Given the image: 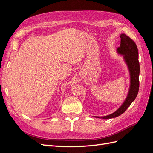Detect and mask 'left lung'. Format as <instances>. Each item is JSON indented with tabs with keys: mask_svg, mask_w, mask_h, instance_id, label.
I'll return each mask as SVG.
<instances>
[{
	"mask_svg": "<svg viewBox=\"0 0 153 153\" xmlns=\"http://www.w3.org/2000/svg\"><path fill=\"white\" fill-rule=\"evenodd\" d=\"M121 45L117 48L118 53L123 55L125 62L126 63L130 75V85L128 96L123 105L115 112L103 117H95L100 119H111L119 116L123 114L135 100L139 89L140 64L138 62V48L135 43L125 34H121Z\"/></svg>",
	"mask_w": 153,
	"mask_h": 153,
	"instance_id": "left-lung-1",
	"label": "left lung"
}]
</instances>
